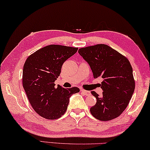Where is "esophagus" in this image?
Returning <instances> with one entry per match:
<instances>
[{
    "instance_id": "esophagus-1",
    "label": "esophagus",
    "mask_w": 150,
    "mask_h": 150,
    "mask_svg": "<svg viewBox=\"0 0 150 150\" xmlns=\"http://www.w3.org/2000/svg\"><path fill=\"white\" fill-rule=\"evenodd\" d=\"M81 92L84 95V96H89V95H90V92H89V91H85V90H83V89H81Z\"/></svg>"
}]
</instances>
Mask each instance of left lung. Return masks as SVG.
<instances>
[{
  "instance_id": "left-lung-1",
  "label": "left lung",
  "mask_w": 150,
  "mask_h": 150,
  "mask_svg": "<svg viewBox=\"0 0 150 150\" xmlns=\"http://www.w3.org/2000/svg\"><path fill=\"white\" fill-rule=\"evenodd\" d=\"M78 53L89 64L95 79H103L100 85L102 96L91 92L97 99L96 105L90 109L92 115L100 121L117 117L127 108L135 89L129 61L104 44L79 49Z\"/></svg>"
}]
</instances>
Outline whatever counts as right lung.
I'll list each match as a JSON object with an SVG mask.
<instances>
[{
	"label": "right lung",
	"instance_id": "1",
	"mask_svg": "<svg viewBox=\"0 0 150 150\" xmlns=\"http://www.w3.org/2000/svg\"><path fill=\"white\" fill-rule=\"evenodd\" d=\"M78 48L58 45L39 49L26 60L23 71V85L30 105L41 117L48 120L61 117L67 109L69 98L79 92L78 87L65 89L54 81L66 60Z\"/></svg>",
	"mask_w": 150,
	"mask_h": 150
}]
</instances>
